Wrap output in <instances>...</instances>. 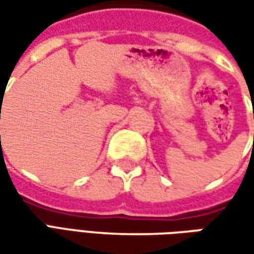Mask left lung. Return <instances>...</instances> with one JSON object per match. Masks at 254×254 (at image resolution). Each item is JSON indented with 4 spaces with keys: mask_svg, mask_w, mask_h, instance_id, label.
Returning a JSON list of instances; mask_svg holds the SVG:
<instances>
[{
    "mask_svg": "<svg viewBox=\"0 0 254 254\" xmlns=\"http://www.w3.org/2000/svg\"><path fill=\"white\" fill-rule=\"evenodd\" d=\"M253 119H254V112H253ZM253 141H254V137H253Z\"/></svg>",
    "mask_w": 254,
    "mask_h": 254,
    "instance_id": "left-lung-1",
    "label": "left lung"
}]
</instances>
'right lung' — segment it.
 I'll use <instances>...</instances> for the list:
<instances>
[{"mask_svg": "<svg viewBox=\"0 0 254 254\" xmlns=\"http://www.w3.org/2000/svg\"><path fill=\"white\" fill-rule=\"evenodd\" d=\"M0 138H1V137H0Z\"/></svg>", "mask_w": 254, "mask_h": 254, "instance_id": "1", "label": "right lung"}]
</instances>
